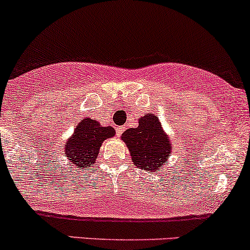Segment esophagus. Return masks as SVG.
I'll return each mask as SVG.
<instances>
[{"mask_svg": "<svg viewBox=\"0 0 250 250\" xmlns=\"http://www.w3.org/2000/svg\"><path fill=\"white\" fill-rule=\"evenodd\" d=\"M123 131H125V127H117L116 128V134H117V135H121V134H122L123 133Z\"/></svg>", "mask_w": 250, "mask_h": 250, "instance_id": "esophagus-1", "label": "esophagus"}]
</instances>
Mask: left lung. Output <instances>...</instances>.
I'll use <instances>...</instances> for the list:
<instances>
[{
  "instance_id": "1",
  "label": "left lung",
  "mask_w": 250,
  "mask_h": 250,
  "mask_svg": "<svg viewBox=\"0 0 250 250\" xmlns=\"http://www.w3.org/2000/svg\"><path fill=\"white\" fill-rule=\"evenodd\" d=\"M121 139L129 149L134 165L145 171L156 172L163 167L173 148L158 116L153 114L139 119L138 127L125 130Z\"/></svg>"
}]
</instances>
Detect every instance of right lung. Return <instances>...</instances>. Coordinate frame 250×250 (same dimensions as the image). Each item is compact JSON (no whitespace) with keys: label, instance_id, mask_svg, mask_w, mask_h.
Listing matches in <instances>:
<instances>
[{"label":"right lung","instance_id":"obj_1","mask_svg":"<svg viewBox=\"0 0 250 250\" xmlns=\"http://www.w3.org/2000/svg\"><path fill=\"white\" fill-rule=\"evenodd\" d=\"M114 136L115 129L110 125L104 127L91 117L82 119L73 129L71 138H68L64 145L68 164H73L77 169L94 166L104 140Z\"/></svg>","mask_w":250,"mask_h":250}]
</instances>
